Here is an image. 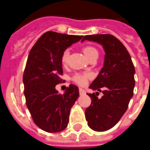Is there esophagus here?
Here are the masks:
<instances>
[{
  "label": "esophagus",
  "mask_w": 150,
  "mask_h": 150,
  "mask_svg": "<svg viewBox=\"0 0 150 150\" xmlns=\"http://www.w3.org/2000/svg\"><path fill=\"white\" fill-rule=\"evenodd\" d=\"M79 92H80V94H81V95H83V94H85V93H86L85 90H83V88H80V89H79Z\"/></svg>",
  "instance_id": "esophagus-1"
}]
</instances>
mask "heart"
<instances>
[{
  "label": "heart",
  "mask_w": 150,
  "mask_h": 150,
  "mask_svg": "<svg viewBox=\"0 0 150 150\" xmlns=\"http://www.w3.org/2000/svg\"><path fill=\"white\" fill-rule=\"evenodd\" d=\"M83 52L84 53L88 59H91V58L94 56H98V51L96 50L94 46H91V45H87L83 48ZM68 59H69V50H67L63 51L61 56V62L63 63V65H66L68 62ZM91 77V74H74L72 80L74 82L79 85H84L86 83V81L88 78Z\"/></svg>",
  "instance_id": "1"
}]
</instances>
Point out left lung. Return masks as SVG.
Instances as JSON below:
<instances>
[{"mask_svg":"<svg viewBox=\"0 0 150 150\" xmlns=\"http://www.w3.org/2000/svg\"><path fill=\"white\" fill-rule=\"evenodd\" d=\"M84 40L99 43L105 52L104 67L90 85L91 89L104 95L98 98V92L87 94L91 104L85 111V117L91 129L107 131L118 122L128 108L133 96L136 70L126 48L112 35H85L82 42Z\"/></svg>","mask_w":150,"mask_h":150,"instance_id":"8db88e82","label":"left lung"}]
</instances>
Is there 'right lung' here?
I'll list each match as a JSON object with an SVG mask.
<instances>
[{
  "instance_id": "add662e5",
  "label": "right lung",
  "mask_w": 150,
  "mask_h": 150,
  "mask_svg": "<svg viewBox=\"0 0 150 150\" xmlns=\"http://www.w3.org/2000/svg\"><path fill=\"white\" fill-rule=\"evenodd\" d=\"M82 38L45 32L28 56L23 74L26 105L35 124L47 132H59L67 127L70 109L79 97L76 85H69L63 94H58L55 87L62 82V53Z\"/></svg>"
}]
</instances>
